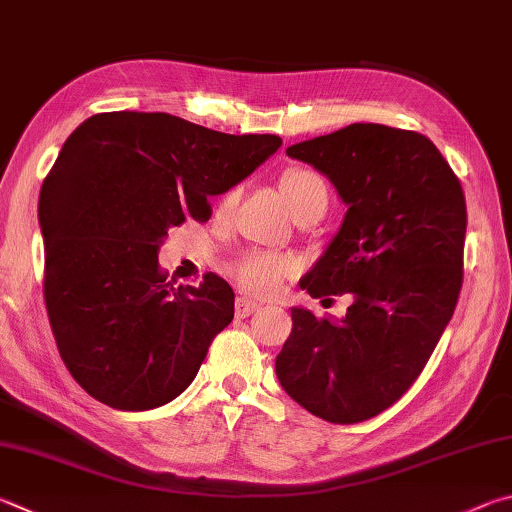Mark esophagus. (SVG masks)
<instances>
[{"instance_id": "34e87169", "label": "esophagus", "mask_w": 512, "mask_h": 512, "mask_svg": "<svg viewBox=\"0 0 512 512\" xmlns=\"http://www.w3.org/2000/svg\"><path fill=\"white\" fill-rule=\"evenodd\" d=\"M257 309H259V304L255 300H248V297H237V302H235L237 318H248V315L255 313Z\"/></svg>"}]
</instances>
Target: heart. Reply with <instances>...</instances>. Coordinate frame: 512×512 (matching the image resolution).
I'll return each mask as SVG.
<instances>
[{
  "instance_id": "b5f03b06",
  "label": "heart",
  "mask_w": 512,
  "mask_h": 512,
  "mask_svg": "<svg viewBox=\"0 0 512 512\" xmlns=\"http://www.w3.org/2000/svg\"><path fill=\"white\" fill-rule=\"evenodd\" d=\"M282 192L291 206L295 219L302 215H309V212H318L324 215L329 206V192L327 183L320 174L311 170H302V167H295V170H286L282 174ZM237 199V190H230L221 206L228 208L232 201ZM295 273V262L286 255H275V253H264V250H253V253L241 255L235 266H232V275L237 277V282L248 288V291L268 295L275 293L280 288L284 277Z\"/></svg>"
}]
</instances>
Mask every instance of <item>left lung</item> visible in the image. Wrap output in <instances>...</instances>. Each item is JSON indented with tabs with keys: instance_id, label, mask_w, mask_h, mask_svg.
Wrapping results in <instances>:
<instances>
[{
	"instance_id": "8db88e82",
	"label": "left lung",
	"mask_w": 512,
	"mask_h": 512,
	"mask_svg": "<svg viewBox=\"0 0 512 512\" xmlns=\"http://www.w3.org/2000/svg\"><path fill=\"white\" fill-rule=\"evenodd\" d=\"M286 154L327 176L347 206L300 286L313 297L351 293L353 302L340 320L293 306L275 374L313 416L367 421L410 389L452 318L466 197L430 138L407 129L353 123Z\"/></svg>"
}]
</instances>
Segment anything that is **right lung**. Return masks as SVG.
I'll list each match as a JSON object with an SVG mask.
<instances>
[{
  "instance_id": "obj_1",
  "label": "right lung",
  "mask_w": 512,
  "mask_h": 512,
  "mask_svg": "<svg viewBox=\"0 0 512 512\" xmlns=\"http://www.w3.org/2000/svg\"><path fill=\"white\" fill-rule=\"evenodd\" d=\"M275 134L232 136L147 111L76 127L42 183L44 300L69 374L96 401L143 412L185 392L235 315L219 275L174 286L159 271L167 230L206 221L280 150Z\"/></svg>"
}]
</instances>
